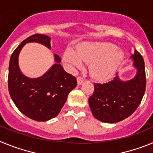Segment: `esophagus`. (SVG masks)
Returning a JSON list of instances; mask_svg holds the SVG:
<instances>
[{
  "label": "esophagus",
  "mask_w": 153,
  "mask_h": 153,
  "mask_svg": "<svg viewBox=\"0 0 153 153\" xmlns=\"http://www.w3.org/2000/svg\"><path fill=\"white\" fill-rule=\"evenodd\" d=\"M83 82H84V79H83V78L81 77H78L77 78V84L79 85H82L83 83Z\"/></svg>",
  "instance_id": "1"
}]
</instances>
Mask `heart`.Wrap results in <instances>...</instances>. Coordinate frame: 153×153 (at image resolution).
Segmentation results:
<instances>
[{"label":"heart","mask_w":153,"mask_h":153,"mask_svg":"<svg viewBox=\"0 0 153 153\" xmlns=\"http://www.w3.org/2000/svg\"><path fill=\"white\" fill-rule=\"evenodd\" d=\"M63 58L71 70L83 67V60L87 62L92 76L99 80H105L116 73L123 60L124 54L114 44L87 42L78 46L76 52L70 48L67 49Z\"/></svg>","instance_id":"b5f03b06"}]
</instances>
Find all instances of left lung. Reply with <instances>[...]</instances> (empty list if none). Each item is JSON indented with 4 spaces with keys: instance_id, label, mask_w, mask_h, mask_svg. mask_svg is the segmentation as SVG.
Masks as SVG:
<instances>
[{
    "instance_id": "8db88e82",
    "label": "left lung",
    "mask_w": 153,
    "mask_h": 153,
    "mask_svg": "<svg viewBox=\"0 0 153 153\" xmlns=\"http://www.w3.org/2000/svg\"><path fill=\"white\" fill-rule=\"evenodd\" d=\"M129 59L136 70L134 77L123 80L117 73L116 77L108 83H94L89 105L93 117L101 122H120L134 113L141 102L146 85L145 63L136 50Z\"/></svg>"
}]
</instances>
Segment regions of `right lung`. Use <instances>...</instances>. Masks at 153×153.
Masks as SVG:
<instances>
[{
	"mask_svg": "<svg viewBox=\"0 0 153 153\" xmlns=\"http://www.w3.org/2000/svg\"><path fill=\"white\" fill-rule=\"evenodd\" d=\"M51 37L44 34L29 36L13 51L9 63L8 90L18 109L31 120L45 122L59 114L68 94L76 86V79L67 74L60 64V57L54 54L55 63L42 76L30 78L19 67V54L24 45L37 43L51 49Z\"/></svg>",
	"mask_w": 153,
	"mask_h": 153,
	"instance_id": "add662e5",
	"label": "right lung"
}]
</instances>
